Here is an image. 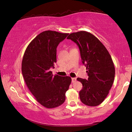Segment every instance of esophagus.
Wrapping results in <instances>:
<instances>
[{
  "label": "esophagus",
  "instance_id": "obj_1",
  "mask_svg": "<svg viewBox=\"0 0 132 132\" xmlns=\"http://www.w3.org/2000/svg\"><path fill=\"white\" fill-rule=\"evenodd\" d=\"M76 80V79L75 78H72V83H74V82H75Z\"/></svg>",
  "mask_w": 132,
  "mask_h": 132
}]
</instances>
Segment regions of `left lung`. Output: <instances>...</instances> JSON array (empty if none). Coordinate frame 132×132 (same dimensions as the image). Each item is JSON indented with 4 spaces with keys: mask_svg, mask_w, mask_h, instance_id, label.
<instances>
[{
    "mask_svg": "<svg viewBox=\"0 0 132 132\" xmlns=\"http://www.w3.org/2000/svg\"><path fill=\"white\" fill-rule=\"evenodd\" d=\"M67 39L78 45L82 63L87 70V80L77 78L83 85L79 92L81 102L89 106L100 105L108 96L115 77V67L110 54L103 44L87 31L72 33Z\"/></svg>",
    "mask_w": 132,
    "mask_h": 132,
    "instance_id": "1",
    "label": "left lung"
}]
</instances>
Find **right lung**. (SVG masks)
<instances>
[{
  "mask_svg": "<svg viewBox=\"0 0 132 132\" xmlns=\"http://www.w3.org/2000/svg\"><path fill=\"white\" fill-rule=\"evenodd\" d=\"M68 33L48 30L31 41L24 52L22 72L30 91L41 105L57 108L65 100V93L71 83L69 76H53L51 68L56 62V48Z\"/></svg>",
  "mask_w": 132,
  "mask_h": 132,
  "instance_id": "obj_1",
  "label": "right lung"
}]
</instances>
